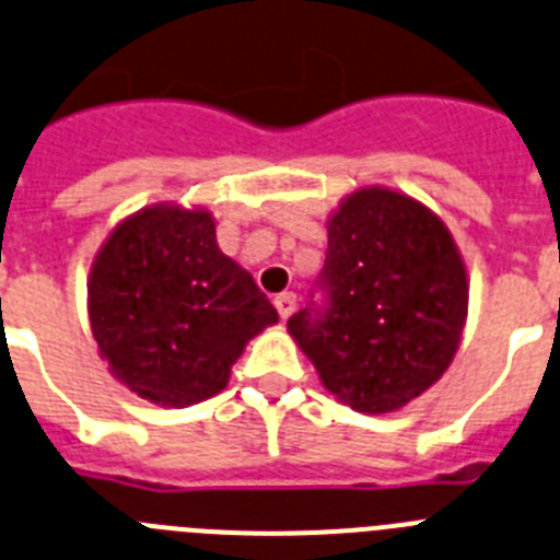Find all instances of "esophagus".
<instances>
[{
    "label": "esophagus",
    "instance_id": "34e87169",
    "mask_svg": "<svg viewBox=\"0 0 560 560\" xmlns=\"http://www.w3.org/2000/svg\"><path fill=\"white\" fill-rule=\"evenodd\" d=\"M276 310H279V317L281 320H287V317L295 312V292H281V295H276L273 299Z\"/></svg>",
    "mask_w": 560,
    "mask_h": 560
}]
</instances>
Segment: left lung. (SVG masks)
<instances>
[{
    "label": "left lung",
    "mask_w": 560,
    "mask_h": 560,
    "mask_svg": "<svg viewBox=\"0 0 560 560\" xmlns=\"http://www.w3.org/2000/svg\"><path fill=\"white\" fill-rule=\"evenodd\" d=\"M324 306L287 331L357 412H393L455 360L468 312L466 265L435 211L385 186L346 195L326 223Z\"/></svg>",
    "instance_id": "obj_1"
}]
</instances>
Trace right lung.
Returning a JSON list of instances; mask_svg holds the SVG:
<instances>
[{
	"mask_svg": "<svg viewBox=\"0 0 560 560\" xmlns=\"http://www.w3.org/2000/svg\"><path fill=\"white\" fill-rule=\"evenodd\" d=\"M89 320L125 387L189 407L229 385L231 365L279 312L220 250L211 211L155 203L125 218L94 256Z\"/></svg>",
	"mask_w": 560,
	"mask_h": 560,
	"instance_id": "1",
	"label": "right lung"
}]
</instances>
